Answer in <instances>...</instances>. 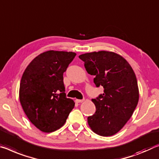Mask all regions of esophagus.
Instances as JSON below:
<instances>
[{"label": "esophagus", "mask_w": 159, "mask_h": 159, "mask_svg": "<svg viewBox=\"0 0 159 159\" xmlns=\"http://www.w3.org/2000/svg\"><path fill=\"white\" fill-rule=\"evenodd\" d=\"M84 101V100H79V99H76V100H75V102H78V103L83 102Z\"/></svg>", "instance_id": "34e87169"}]
</instances>
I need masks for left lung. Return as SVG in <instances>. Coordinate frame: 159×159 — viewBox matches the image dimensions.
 Here are the masks:
<instances>
[{"mask_svg": "<svg viewBox=\"0 0 159 159\" xmlns=\"http://www.w3.org/2000/svg\"><path fill=\"white\" fill-rule=\"evenodd\" d=\"M87 72L95 75L96 87L104 93L92 99L96 107L88 123L97 134H115L130 119L139 101L137 78L129 63L114 52L100 51L81 54Z\"/></svg>", "mask_w": 159, "mask_h": 159, "instance_id": "8db88e82", "label": "left lung"}]
</instances>
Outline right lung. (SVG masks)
<instances>
[{"mask_svg":"<svg viewBox=\"0 0 159 159\" xmlns=\"http://www.w3.org/2000/svg\"><path fill=\"white\" fill-rule=\"evenodd\" d=\"M75 55L71 52H45L35 57L23 73L20 101L30 122L42 132L59 129L74 107V100L64 93L63 74Z\"/></svg>","mask_w":159,"mask_h":159,"instance_id":"obj_1","label":"right lung"}]
</instances>
